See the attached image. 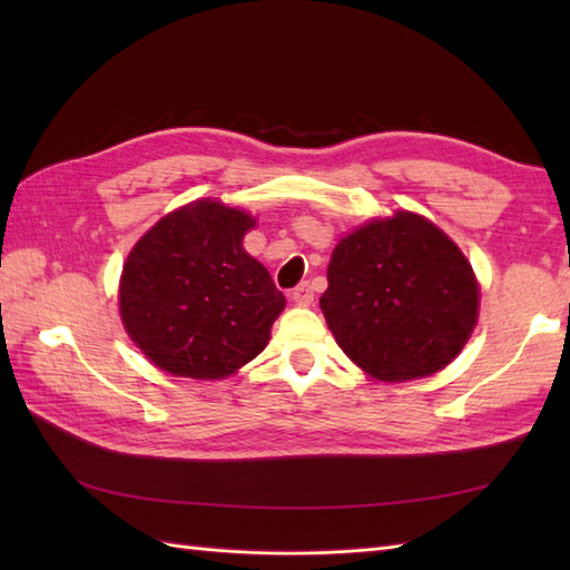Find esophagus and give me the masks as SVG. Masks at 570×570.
Instances as JSON below:
<instances>
[{"label":"esophagus","instance_id":"obj_1","mask_svg":"<svg viewBox=\"0 0 570 570\" xmlns=\"http://www.w3.org/2000/svg\"><path fill=\"white\" fill-rule=\"evenodd\" d=\"M292 301L296 306H311L313 304V288L311 284H298L292 292Z\"/></svg>","mask_w":570,"mask_h":570}]
</instances>
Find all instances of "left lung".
<instances>
[{"instance_id": "1", "label": "left lung", "mask_w": 570, "mask_h": 570, "mask_svg": "<svg viewBox=\"0 0 570 570\" xmlns=\"http://www.w3.org/2000/svg\"><path fill=\"white\" fill-rule=\"evenodd\" d=\"M321 311L367 377L409 382L431 377L465 347L480 316V282L439 225L394 210L337 239Z\"/></svg>"}]
</instances>
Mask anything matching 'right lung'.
I'll list each match as a JSON object with an SVG mask.
<instances>
[{
  "instance_id": "1",
  "label": "right lung",
  "mask_w": 570,
  "mask_h": 570,
  "mask_svg": "<svg viewBox=\"0 0 570 570\" xmlns=\"http://www.w3.org/2000/svg\"><path fill=\"white\" fill-rule=\"evenodd\" d=\"M252 227V213L198 198L166 213L129 249L119 318L154 367L225 380L269 343L286 298L242 247Z\"/></svg>"
}]
</instances>
